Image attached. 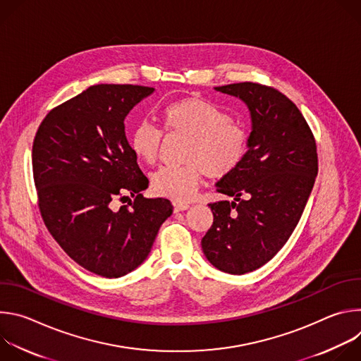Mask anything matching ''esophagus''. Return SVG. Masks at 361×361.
Masks as SVG:
<instances>
[{
    "mask_svg": "<svg viewBox=\"0 0 361 361\" xmlns=\"http://www.w3.org/2000/svg\"><path fill=\"white\" fill-rule=\"evenodd\" d=\"M173 205H174V210L176 212H184V210H187L190 207L187 202H181V201H173Z\"/></svg>",
    "mask_w": 361,
    "mask_h": 361,
    "instance_id": "esophagus-1",
    "label": "esophagus"
}]
</instances>
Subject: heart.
<instances>
[{
  "label": "heart",
  "mask_w": 361,
  "mask_h": 361,
  "mask_svg": "<svg viewBox=\"0 0 361 361\" xmlns=\"http://www.w3.org/2000/svg\"><path fill=\"white\" fill-rule=\"evenodd\" d=\"M164 130L185 135L181 166H166L151 176L152 190L177 201L188 200L202 176L223 178L231 174L245 157L248 134L224 110L200 97L170 102L161 111ZM130 145L145 164H154L161 152L163 131L148 121H140L131 131Z\"/></svg>",
  "instance_id": "b5f03b06"
}]
</instances>
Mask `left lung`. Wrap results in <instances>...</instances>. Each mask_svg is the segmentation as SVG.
<instances>
[{
	"mask_svg": "<svg viewBox=\"0 0 361 361\" xmlns=\"http://www.w3.org/2000/svg\"><path fill=\"white\" fill-rule=\"evenodd\" d=\"M216 90L241 98L252 126L244 160L217 183L233 201L209 204L214 220L201 247L219 270L245 274L270 262L298 224L319 173L317 145L297 106L279 90L248 81Z\"/></svg>",
	"mask_w": 361,
	"mask_h": 361,
	"instance_id": "left-lung-1",
	"label": "left lung"
}]
</instances>
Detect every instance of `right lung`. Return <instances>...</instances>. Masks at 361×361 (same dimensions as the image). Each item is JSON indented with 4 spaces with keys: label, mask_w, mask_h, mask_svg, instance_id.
<instances>
[{
    "label": "right lung",
    "mask_w": 361,
    "mask_h": 361,
    "mask_svg": "<svg viewBox=\"0 0 361 361\" xmlns=\"http://www.w3.org/2000/svg\"><path fill=\"white\" fill-rule=\"evenodd\" d=\"M152 91L92 85L51 110L32 142L45 227L77 264L107 279L137 269L173 213L170 200L142 197L148 180L124 131L127 114Z\"/></svg>",
    "instance_id": "1"
}]
</instances>
